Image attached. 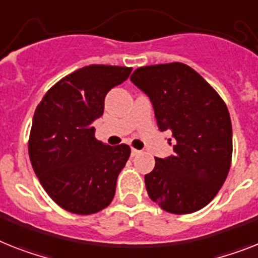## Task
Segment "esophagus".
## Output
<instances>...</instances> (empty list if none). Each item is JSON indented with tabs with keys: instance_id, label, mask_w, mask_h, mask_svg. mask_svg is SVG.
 <instances>
[{
	"instance_id": "1",
	"label": "esophagus",
	"mask_w": 258,
	"mask_h": 258,
	"mask_svg": "<svg viewBox=\"0 0 258 258\" xmlns=\"http://www.w3.org/2000/svg\"><path fill=\"white\" fill-rule=\"evenodd\" d=\"M140 154H141L140 150H137V149H132V157H137V155Z\"/></svg>"
}]
</instances>
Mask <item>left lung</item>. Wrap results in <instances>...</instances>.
I'll return each instance as SVG.
<instances>
[{
    "label": "left lung",
    "instance_id": "8db88e82",
    "mask_svg": "<svg viewBox=\"0 0 258 258\" xmlns=\"http://www.w3.org/2000/svg\"><path fill=\"white\" fill-rule=\"evenodd\" d=\"M131 80L150 97L159 131L171 132L174 144V155L155 158L145 175L149 197L170 214L202 210L231 167L228 108L195 70L179 61L140 67Z\"/></svg>",
    "mask_w": 258,
    "mask_h": 258
}]
</instances>
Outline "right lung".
Returning a JSON list of instances; mask_svg holds the SVG:
<instances>
[{
	"mask_svg": "<svg viewBox=\"0 0 258 258\" xmlns=\"http://www.w3.org/2000/svg\"><path fill=\"white\" fill-rule=\"evenodd\" d=\"M131 72L118 66L79 68L51 87L35 109L30 161L48 197L68 212L96 214L113 201L131 148L97 141L91 124L103 114L106 93Z\"/></svg>",
	"mask_w": 258,
	"mask_h": 258,
	"instance_id": "obj_1",
	"label": "right lung"
}]
</instances>
